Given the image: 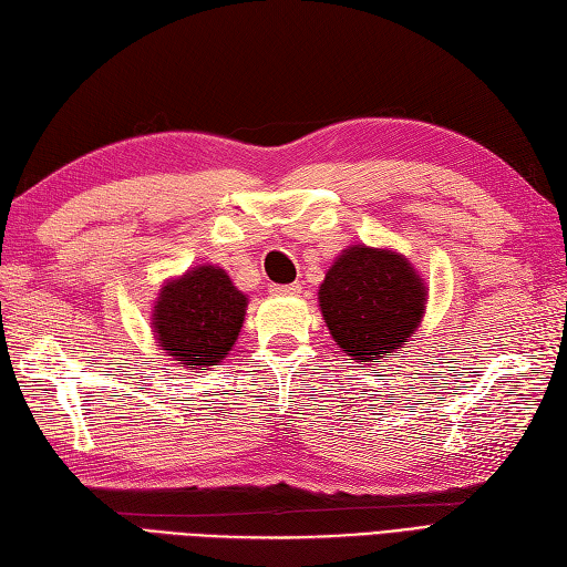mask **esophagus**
<instances>
[{
	"instance_id": "34e87169",
	"label": "esophagus",
	"mask_w": 567,
	"mask_h": 567,
	"mask_svg": "<svg viewBox=\"0 0 567 567\" xmlns=\"http://www.w3.org/2000/svg\"><path fill=\"white\" fill-rule=\"evenodd\" d=\"M269 291L274 296H298L300 293V284H274Z\"/></svg>"
}]
</instances>
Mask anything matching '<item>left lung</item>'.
<instances>
[{
  "mask_svg": "<svg viewBox=\"0 0 567 567\" xmlns=\"http://www.w3.org/2000/svg\"><path fill=\"white\" fill-rule=\"evenodd\" d=\"M426 288L405 257L390 249H344L320 286L322 318L347 357H390L414 332Z\"/></svg>",
  "mask_w": 567,
  "mask_h": 567,
  "instance_id": "1",
  "label": "left lung"
}]
</instances>
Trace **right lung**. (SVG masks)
<instances>
[{"instance_id":"1","label":"right lung","mask_w":567,"mask_h":567,"mask_svg":"<svg viewBox=\"0 0 567 567\" xmlns=\"http://www.w3.org/2000/svg\"><path fill=\"white\" fill-rule=\"evenodd\" d=\"M247 298L218 267H198L162 288L153 312L159 347L186 369L218 367L243 330Z\"/></svg>"}]
</instances>
